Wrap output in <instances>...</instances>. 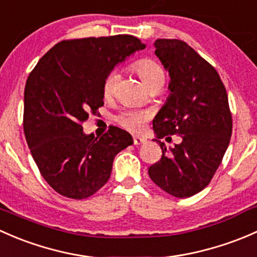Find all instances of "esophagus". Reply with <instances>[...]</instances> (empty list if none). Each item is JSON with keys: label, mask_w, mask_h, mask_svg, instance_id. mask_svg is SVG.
<instances>
[{"label": "esophagus", "mask_w": 257, "mask_h": 257, "mask_svg": "<svg viewBox=\"0 0 257 257\" xmlns=\"http://www.w3.org/2000/svg\"><path fill=\"white\" fill-rule=\"evenodd\" d=\"M147 142L146 137H142V136H134V144L136 146H140V145H144Z\"/></svg>", "instance_id": "34e87169"}]
</instances>
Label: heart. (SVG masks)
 <instances>
[{
    "instance_id": "b5f03b06",
    "label": "heart",
    "mask_w": 257,
    "mask_h": 257,
    "mask_svg": "<svg viewBox=\"0 0 257 257\" xmlns=\"http://www.w3.org/2000/svg\"><path fill=\"white\" fill-rule=\"evenodd\" d=\"M134 70L136 71L137 75L141 78L145 85L151 86L155 84H163L165 83V71L162 67L155 62L153 59H140L132 65ZM118 75L116 71H111L107 74L105 78L104 84H102V94L105 97H109L112 95L113 90H115L116 83H117ZM150 118V113L147 111L142 110H127L122 111L120 115L117 116V122L120 123L122 127L130 130V131L139 132L145 127V123Z\"/></svg>"
}]
</instances>
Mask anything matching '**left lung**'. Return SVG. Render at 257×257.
I'll use <instances>...</instances> for the list:
<instances>
[{
  "label": "left lung",
  "mask_w": 257,
  "mask_h": 257,
  "mask_svg": "<svg viewBox=\"0 0 257 257\" xmlns=\"http://www.w3.org/2000/svg\"><path fill=\"white\" fill-rule=\"evenodd\" d=\"M155 54L169 74V95L153 118L162 157L148 168L150 178L177 198L204 189L220 166L232 131L225 86L218 71L179 39H157ZM179 134L167 150L159 139Z\"/></svg>",
  "instance_id": "left-lung-1"
}]
</instances>
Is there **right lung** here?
I'll return each instance as SVG.
<instances>
[{
  "label": "right lung",
  "instance_id": "obj_1",
  "mask_svg": "<svg viewBox=\"0 0 257 257\" xmlns=\"http://www.w3.org/2000/svg\"><path fill=\"white\" fill-rule=\"evenodd\" d=\"M146 48L127 34L63 41L43 55L25 88L23 128L34 162L55 192L85 199L110 178L115 156L134 144L111 126L101 137L81 122L104 105L102 84L118 63Z\"/></svg>",
  "mask_w": 257,
  "mask_h": 257
}]
</instances>
